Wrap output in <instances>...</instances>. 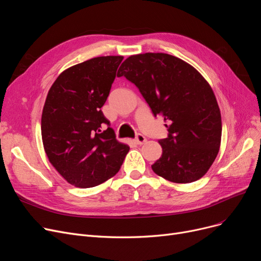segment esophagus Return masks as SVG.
Masks as SVG:
<instances>
[{
    "label": "esophagus",
    "instance_id": "34e87169",
    "mask_svg": "<svg viewBox=\"0 0 261 261\" xmlns=\"http://www.w3.org/2000/svg\"><path fill=\"white\" fill-rule=\"evenodd\" d=\"M146 141H147V139L141 133H139L138 135H136V138L134 139V143L138 144V145H143Z\"/></svg>",
    "mask_w": 261,
    "mask_h": 261
}]
</instances>
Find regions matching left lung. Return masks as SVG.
I'll return each mask as SVG.
<instances>
[{
    "label": "left lung",
    "instance_id": "left-lung-1",
    "mask_svg": "<svg viewBox=\"0 0 261 261\" xmlns=\"http://www.w3.org/2000/svg\"><path fill=\"white\" fill-rule=\"evenodd\" d=\"M135 85L153 115L167 123L159 140L162 156L151 166L173 183L195 182L207 172L221 143V114L215 94L202 75L180 58L163 53L133 55L117 77Z\"/></svg>",
    "mask_w": 261,
    "mask_h": 261
}]
</instances>
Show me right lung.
Returning <instances> with one entry per match:
<instances>
[{"mask_svg":"<svg viewBox=\"0 0 261 261\" xmlns=\"http://www.w3.org/2000/svg\"><path fill=\"white\" fill-rule=\"evenodd\" d=\"M122 59L96 57L76 64L48 91L41 118L44 150L51 165L76 187L97 186L115 175L130 149L116 141L101 111Z\"/></svg>","mask_w":261,"mask_h":261,"instance_id":"right-lung-1","label":"right lung"}]
</instances>
